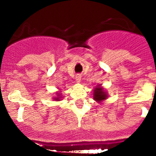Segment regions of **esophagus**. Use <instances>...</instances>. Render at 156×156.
<instances>
[{"label":"esophagus","mask_w":156,"mask_h":156,"mask_svg":"<svg viewBox=\"0 0 156 156\" xmlns=\"http://www.w3.org/2000/svg\"><path fill=\"white\" fill-rule=\"evenodd\" d=\"M81 76L80 75H77L76 76H75V81H76L77 83L81 82Z\"/></svg>","instance_id":"34e87169"}]
</instances>
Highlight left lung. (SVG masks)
<instances>
[{
  "label": "left lung",
  "instance_id": "8db88e82",
  "mask_svg": "<svg viewBox=\"0 0 156 156\" xmlns=\"http://www.w3.org/2000/svg\"><path fill=\"white\" fill-rule=\"evenodd\" d=\"M108 97L107 92L102 87V84H97V87H94V92H93V99L97 103H102L108 98Z\"/></svg>",
  "mask_w": 156,
  "mask_h": 156
}]
</instances>
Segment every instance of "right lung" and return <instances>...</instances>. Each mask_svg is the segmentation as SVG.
<instances>
[{
    "instance_id": "obj_1",
    "label": "right lung",
    "mask_w": 156,
    "mask_h": 156,
    "mask_svg": "<svg viewBox=\"0 0 156 156\" xmlns=\"http://www.w3.org/2000/svg\"><path fill=\"white\" fill-rule=\"evenodd\" d=\"M55 101H60L62 100V95L61 94V90H59V91L56 93V97H53Z\"/></svg>"
}]
</instances>
